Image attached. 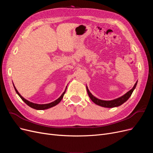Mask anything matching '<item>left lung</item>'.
Returning a JSON list of instances; mask_svg holds the SVG:
<instances>
[{
    "label": "left lung",
    "mask_w": 153,
    "mask_h": 153,
    "mask_svg": "<svg viewBox=\"0 0 153 153\" xmlns=\"http://www.w3.org/2000/svg\"><path fill=\"white\" fill-rule=\"evenodd\" d=\"M137 84V82L135 83V84L134 85L132 89L130 91H129L128 92H126V94H124L121 97H120V98H118L114 100H110V101H105V100H101L96 98V97H94L91 93L89 89H88V87H86V88H87L88 95H89L91 100L93 101L95 104L100 105L101 106H103V107H106V108H113V107H116V106H119L120 105H121L122 104H123L124 102H126V101L129 98V97H130L131 95L132 94V92L134 91V89H135Z\"/></svg>",
    "instance_id": "8db88e82"
}]
</instances>
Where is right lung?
<instances>
[{"label": "right lung", "mask_w": 153, "mask_h": 153, "mask_svg": "<svg viewBox=\"0 0 153 153\" xmlns=\"http://www.w3.org/2000/svg\"><path fill=\"white\" fill-rule=\"evenodd\" d=\"M14 88H15V89L16 91V92L18 94V96H19L20 97V98L24 101V102L28 105L30 107L32 108H34V109H36V110H45V109H48V108H50L51 107H53V106L57 105L58 103H59L60 102H61V101L62 100V99L63 98V96L64 95V94H65L66 92V89L67 88H66L65 91H64V92H63V93L62 94V95L59 97V98L56 100L55 101H53V102L52 103H47V104H36V103H32V102H30V101H29L28 100H25L24 98H23V97L20 95V94L19 93V92H18V91L16 90V87H15V85H14Z\"/></svg>", "instance_id": "right-lung-1"}]
</instances>
